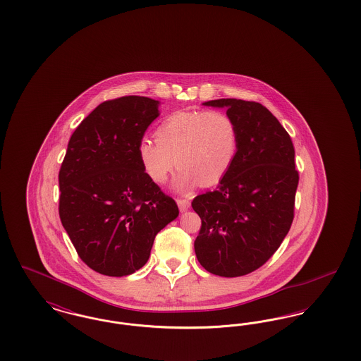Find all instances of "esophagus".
Instances as JSON below:
<instances>
[{"mask_svg":"<svg viewBox=\"0 0 361 361\" xmlns=\"http://www.w3.org/2000/svg\"><path fill=\"white\" fill-rule=\"evenodd\" d=\"M177 204H178L180 211L184 212L190 207V202H189L188 199H177Z\"/></svg>","mask_w":361,"mask_h":361,"instance_id":"1","label":"esophagus"}]
</instances>
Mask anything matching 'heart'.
<instances>
[{"label": "heart", "mask_w": 361, "mask_h": 361, "mask_svg": "<svg viewBox=\"0 0 361 361\" xmlns=\"http://www.w3.org/2000/svg\"><path fill=\"white\" fill-rule=\"evenodd\" d=\"M155 139H143L137 146L143 171L164 184L177 164L174 185L187 190L197 184L211 187L224 178L235 161L240 133L224 111H180L159 124Z\"/></svg>", "instance_id": "1"}]
</instances>
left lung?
Segmentation results:
<instances>
[{"label":"left lung","mask_w":361,"mask_h":361,"mask_svg":"<svg viewBox=\"0 0 361 361\" xmlns=\"http://www.w3.org/2000/svg\"><path fill=\"white\" fill-rule=\"evenodd\" d=\"M204 105L227 109L238 126L240 145L218 189L192 202L202 219L195 253L212 275H247L274 256L290 231L299 183L293 145L259 103L219 99Z\"/></svg>","instance_id":"8db88e82"}]
</instances>
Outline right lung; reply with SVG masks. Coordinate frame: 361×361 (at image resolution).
I'll return each instance as SVG.
<instances>
[{
    "label": "right lung",
    "instance_id": "1",
    "mask_svg": "<svg viewBox=\"0 0 361 361\" xmlns=\"http://www.w3.org/2000/svg\"><path fill=\"white\" fill-rule=\"evenodd\" d=\"M158 104L142 96L104 102L70 137L59 171V218L80 258L102 275L140 269L155 235L178 216L137 155Z\"/></svg>",
    "mask_w": 361,
    "mask_h": 361
}]
</instances>
